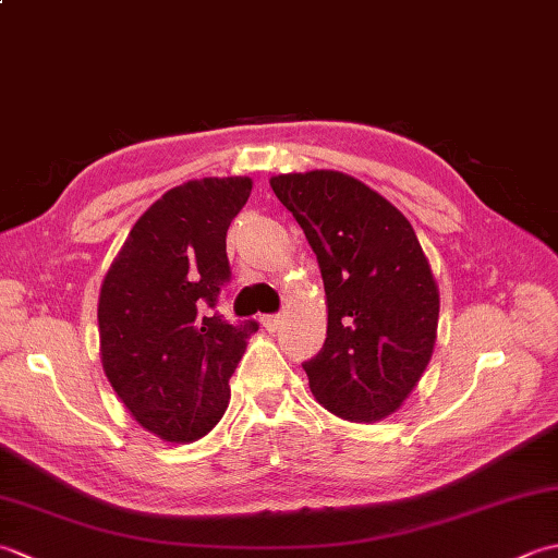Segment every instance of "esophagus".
I'll return each mask as SVG.
<instances>
[{
  "label": "esophagus",
  "instance_id": "34e87169",
  "mask_svg": "<svg viewBox=\"0 0 558 558\" xmlns=\"http://www.w3.org/2000/svg\"><path fill=\"white\" fill-rule=\"evenodd\" d=\"M260 324H264V328H268V330H276L280 326V314L260 316Z\"/></svg>",
  "mask_w": 558,
  "mask_h": 558
}]
</instances>
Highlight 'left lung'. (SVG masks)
Instances as JSON below:
<instances>
[{"label": "left lung", "instance_id": "obj_1", "mask_svg": "<svg viewBox=\"0 0 558 558\" xmlns=\"http://www.w3.org/2000/svg\"><path fill=\"white\" fill-rule=\"evenodd\" d=\"M272 192L322 268L328 330L302 366L326 410L350 422L396 412L432 360L438 290L405 216L342 172L278 174Z\"/></svg>", "mask_w": 558, "mask_h": 558}]
</instances>
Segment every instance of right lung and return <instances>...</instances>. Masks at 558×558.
Masks as SVG:
<instances>
[{"label": "right lung", "instance_id": "1", "mask_svg": "<svg viewBox=\"0 0 558 558\" xmlns=\"http://www.w3.org/2000/svg\"><path fill=\"white\" fill-rule=\"evenodd\" d=\"M252 192L248 177L170 189L129 232L98 304L102 369L141 426L196 441L228 410L230 376L258 324L218 312L232 278L225 236Z\"/></svg>", "mask_w": 558, "mask_h": 558}]
</instances>
